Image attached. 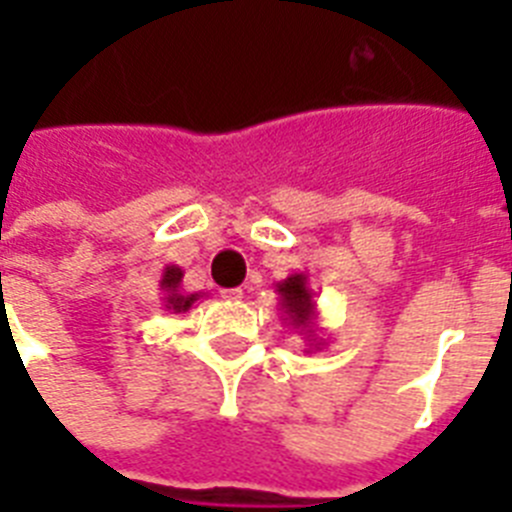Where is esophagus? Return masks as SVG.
<instances>
[{"label": "esophagus", "instance_id": "obj_1", "mask_svg": "<svg viewBox=\"0 0 512 512\" xmlns=\"http://www.w3.org/2000/svg\"><path fill=\"white\" fill-rule=\"evenodd\" d=\"M223 300H228V302H241V300H243V289H241V287L223 289Z\"/></svg>", "mask_w": 512, "mask_h": 512}]
</instances>
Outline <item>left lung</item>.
Wrapping results in <instances>:
<instances>
[{
    "instance_id": "obj_1",
    "label": "left lung",
    "mask_w": 512,
    "mask_h": 512,
    "mask_svg": "<svg viewBox=\"0 0 512 512\" xmlns=\"http://www.w3.org/2000/svg\"><path fill=\"white\" fill-rule=\"evenodd\" d=\"M279 310L282 320L289 328L305 336V354L320 351L328 346L323 338V328H318V305H315V292L310 289L305 274H289L287 279L277 282Z\"/></svg>"
}]
</instances>
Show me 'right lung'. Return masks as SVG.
<instances>
[{
    "mask_svg": "<svg viewBox=\"0 0 512 512\" xmlns=\"http://www.w3.org/2000/svg\"><path fill=\"white\" fill-rule=\"evenodd\" d=\"M182 279H184V271L182 266L176 264H166L164 266V274L158 279V289H161V302H164V310L166 312H187L192 310V305L200 297H205V292H182Z\"/></svg>",
    "mask_w": 512,
    "mask_h": 512,
    "instance_id": "add662e5",
    "label": "right lung"
}]
</instances>
